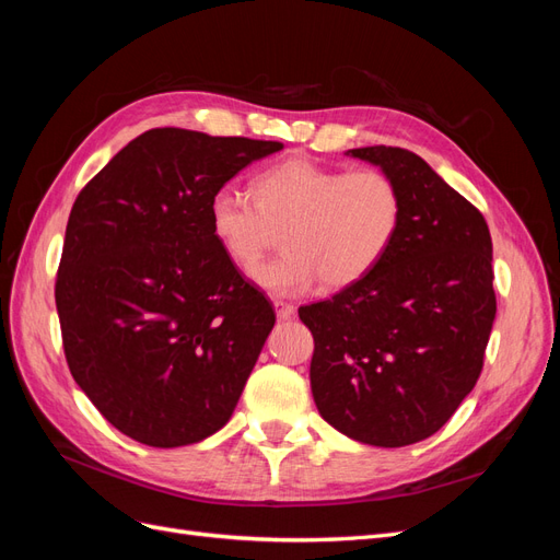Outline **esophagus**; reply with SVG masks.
<instances>
[{
	"instance_id": "1",
	"label": "esophagus",
	"mask_w": 560,
	"mask_h": 560,
	"mask_svg": "<svg viewBox=\"0 0 560 560\" xmlns=\"http://www.w3.org/2000/svg\"><path fill=\"white\" fill-rule=\"evenodd\" d=\"M273 308H276L278 319H290L296 313V308L292 306V303H284V301H276Z\"/></svg>"
}]
</instances>
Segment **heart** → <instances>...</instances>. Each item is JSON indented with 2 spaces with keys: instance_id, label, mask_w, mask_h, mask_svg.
Here are the masks:
<instances>
[{
  "instance_id": "heart-1",
  "label": "heart",
  "mask_w": 560,
  "mask_h": 560,
  "mask_svg": "<svg viewBox=\"0 0 560 560\" xmlns=\"http://www.w3.org/2000/svg\"><path fill=\"white\" fill-rule=\"evenodd\" d=\"M254 200L233 186L210 198L212 238L241 270H252L284 229V254L252 280L273 296H299L317 280L350 287L374 273L393 249L404 217L395 179L383 171H352L294 156L252 182Z\"/></svg>"
}]
</instances>
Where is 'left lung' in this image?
Listing matches in <instances>:
<instances>
[{"instance_id":"1","label":"left lung","mask_w":560,"mask_h":560,"mask_svg":"<svg viewBox=\"0 0 560 560\" xmlns=\"http://www.w3.org/2000/svg\"><path fill=\"white\" fill-rule=\"evenodd\" d=\"M404 200L401 229L374 273L299 308L313 334L319 416L369 446L432 436L471 393L495 319L493 241L483 214L409 149L362 147Z\"/></svg>"}]
</instances>
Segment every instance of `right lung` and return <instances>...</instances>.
Here are the masks:
<instances>
[{
	"label": "right lung",
	"mask_w": 560,
	"mask_h": 560,
	"mask_svg": "<svg viewBox=\"0 0 560 560\" xmlns=\"http://www.w3.org/2000/svg\"><path fill=\"white\" fill-rule=\"evenodd\" d=\"M282 147L154 128L77 196L56 280L65 358L135 442L198 444L233 416L276 313L212 238L208 206Z\"/></svg>",
	"instance_id": "add662e5"
}]
</instances>
